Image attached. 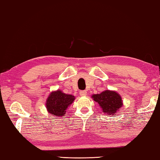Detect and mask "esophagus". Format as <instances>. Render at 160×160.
<instances>
[{
  "label": "esophagus",
  "instance_id": "34e87169",
  "mask_svg": "<svg viewBox=\"0 0 160 160\" xmlns=\"http://www.w3.org/2000/svg\"><path fill=\"white\" fill-rule=\"evenodd\" d=\"M79 94H80L81 96H85L86 95H87L86 90H81Z\"/></svg>",
  "mask_w": 160,
  "mask_h": 160
}]
</instances>
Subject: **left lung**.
Listing matches in <instances>:
<instances>
[{
	"instance_id": "8db88e82",
	"label": "left lung",
	"mask_w": 160,
	"mask_h": 160,
	"mask_svg": "<svg viewBox=\"0 0 160 160\" xmlns=\"http://www.w3.org/2000/svg\"><path fill=\"white\" fill-rule=\"evenodd\" d=\"M93 99L98 102L102 108L103 113H106L108 115L113 114L117 112L122 107V102L121 97L116 92L111 90H105L100 94L93 95Z\"/></svg>"
}]
</instances>
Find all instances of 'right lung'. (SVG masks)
Segmentation results:
<instances>
[{
    "label": "right lung",
    "mask_w": 160,
    "mask_h": 160,
    "mask_svg": "<svg viewBox=\"0 0 160 160\" xmlns=\"http://www.w3.org/2000/svg\"><path fill=\"white\" fill-rule=\"evenodd\" d=\"M74 100L73 95L65 94L61 90L52 92L47 100V111L52 116H63L65 114L66 109Z\"/></svg>",
    "instance_id": "add662e5"
}]
</instances>
